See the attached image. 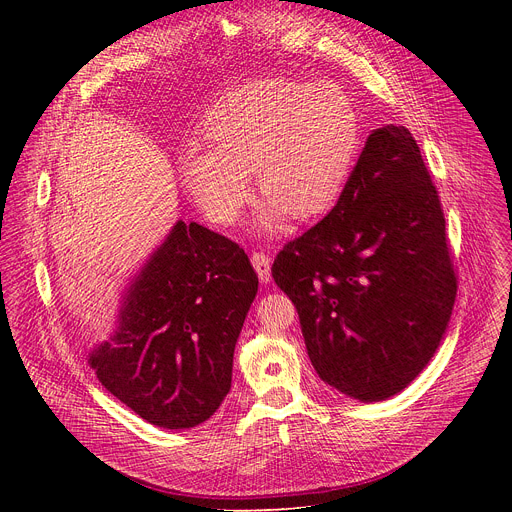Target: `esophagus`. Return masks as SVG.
Listing matches in <instances>:
<instances>
[{"label": "esophagus", "mask_w": 512, "mask_h": 512, "mask_svg": "<svg viewBox=\"0 0 512 512\" xmlns=\"http://www.w3.org/2000/svg\"><path fill=\"white\" fill-rule=\"evenodd\" d=\"M251 263H253V267H255V272H257V276H259V280L261 282H270L272 280V265H270V257H267L265 253H259V251H255L253 255H251Z\"/></svg>", "instance_id": "1"}]
</instances>
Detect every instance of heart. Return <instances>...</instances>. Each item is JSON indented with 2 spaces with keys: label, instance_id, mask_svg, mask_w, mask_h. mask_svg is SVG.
Segmentation results:
<instances>
[{
  "label": "heart",
  "instance_id": "b5f03b06",
  "mask_svg": "<svg viewBox=\"0 0 512 512\" xmlns=\"http://www.w3.org/2000/svg\"><path fill=\"white\" fill-rule=\"evenodd\" d=\"M207 149L178 164L186 195L211 224L230 226L251 199L255 174L265 195L257 228L319 220L346 188L361 149L357 105L338 85L263 78L228 93L207 112Z\"/></svg>",
  "mask_w": 512,
  "mask_h": 512
}]
</instances>
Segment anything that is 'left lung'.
<instances>
[{"label":"left lung","mask_w":512,"mask_h":512,"mask_svg":"<svg viewBox=\"0 0 512 512\" xmlns=\"http://www.w3.org/2000/svg\"><path fill=\"white\" fill-rule=\"evenodd\" d=\"M272 276L326 384L373 402L417 378L446 332L456 274L438 191L405 126L369 134L338 205L286 242Z\"/></svg>","instance_id":"left-lung-1"}]
</instances>
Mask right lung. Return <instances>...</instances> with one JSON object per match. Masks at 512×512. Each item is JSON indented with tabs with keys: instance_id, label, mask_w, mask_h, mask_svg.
<instances>
[{
	"instance_id": "obj_1",
	"label": "right lung",
	"mask_w": 512,
	"mask_h": 512,
	"mask_svg": "<svg viewBox=\"0 0 512 512\" xmlns=\"http://www.w3.org/2000/svg\"><path fill=\"white\" fill-rule=\"evenodd\" d=\"M257 286L236 242L180 220L130 284L116 336L89 365L145 421L195 427L230 392L234 346Z\"/></svg>"
}]
</instances>
